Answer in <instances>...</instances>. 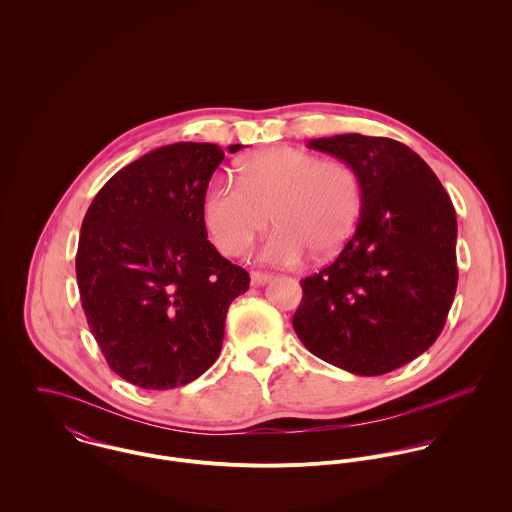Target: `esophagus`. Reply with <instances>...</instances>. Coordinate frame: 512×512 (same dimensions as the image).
<instances>
[{
  "label": "esophagus",
  "instance_id": "1",
  "mask_svg": "<svg viewBox=\"0 0 512 512\" xmlns=\"http://www.w3.org/2000/svg\"><path fill=\"white\" fill-rule=\"evenodd\" d=\"M250 278H252L254 286H264V284H268L272 280V276L266 274V272H252Z\"/></svg>",
  "mask_w": 512,
  "mask_h": 512
}]
</instances>
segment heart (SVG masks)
I'll return each instance as SVG.
<instances>
[{"label":"heart","instance_id":"heart-1","mask_svg":"<svg viewBox=\"0 0 512 512\" xmlns=\"http://www.w3.org/2000/svg\"><path fill=\"white\" fill-rule=\"evenodd\" d=\"M363 181L345 161H323L295 147H270L246 157L238 185L215 179L203 195L205 226L222 254L238 256L270 224L278 230L260 258L292 266L307 252L317 260L343 250L363 211Z\"/></svg>","mask_w":512,"mask_h":512}]
</instances>
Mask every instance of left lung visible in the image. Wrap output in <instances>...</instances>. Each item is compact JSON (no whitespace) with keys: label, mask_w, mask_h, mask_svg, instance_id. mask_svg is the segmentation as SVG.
Listing matches in <instances>:
<instances>
[{"label":"left lung","mask_w":512,"mask_h":512,"mask_svg":"<svg viewBox=\"0 0 512 512\" xmlns=\"http://www.w3.org/2000/svg\"><path fill=\"white\" fill-rule=\"evenodd\" d=\"M363 181V211L337 260L301 280V343L359 376L406 365L438 339L457 288V219L436 173L390 138L311 140Z\"/></svg>","instance_id":"obj_1"}]
</instances>
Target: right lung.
Here are the masks:
<instances>
[{
	"label": "right lung",
	"instance_id": "1",
	"mask_svg": "<svg viewBox=\"0 0 512 512\" xmlns=\"http://www.w3.org/2000/svg\"><path fill=\"white\" fill-rule=\"evenodd\" d=\"M222 159L215 144L157 147L120 169L82 220V309L110 368L140 388L199 378L219 357L228 305L250 286L207 240L201 213Z\"/></svg>",
	"mask_w": 512,
	"mask_h": 512
}]
</instances>
